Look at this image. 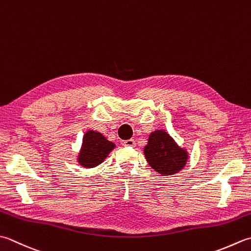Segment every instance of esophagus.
<instances>
[{"label":"esophagus","instance_id":"1","mask_svg":"<svg viewBox=\"0 0 251 251\" xmlns=\"http://www.w3.org/2000/svg\"><path fill=\"white\" fill-rule=\"evenodd\" d=\"M123 146L125 147H129V148H134L136 146V141L134 139H128V140H124L122 142Z\"/></svg>","mask_w":251,"mask_h":251}]
</instances>
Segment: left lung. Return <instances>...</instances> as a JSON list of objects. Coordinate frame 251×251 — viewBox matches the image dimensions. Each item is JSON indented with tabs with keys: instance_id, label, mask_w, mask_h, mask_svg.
Listing matches in <instances>:
<instances>
[{
	"instance_id": "8db88e82",
	"label": "left lung",
	"mask_w": 251,
	"mask_h": 251,
	"mask_svg": "<svg viewBox=\"0 0 251 251\" xmlns=\"http://www.w3.org/2000/svg\"><path fill=\"white\" fill-rule=\"evenodd\" d=\"M144 153L151 168L162 176L177 174L185 168L189 159L187 149L180 147L164 129L150 132Z\"/></svg>"
}]
</instances>
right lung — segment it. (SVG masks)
I'll list each match as a JSON object with an SVG mask.
<instances>
[{"mask_svg": "<svg viewBox=\"0 0 251 251\" xmlns=\"http://www.w3.org/2000/svg\"><path fill=\"white\" fill-rule=\"evenodd\" d=\"M114 142L107 140L101 132L89 129L82 137V144L77 154V163L83 169H92L100 165L115 149Z\"/></svg>", "mask_w": 251, "mask_h": 251, "instance_id": "add662e5", "label": "right lung"}]
</instances>
